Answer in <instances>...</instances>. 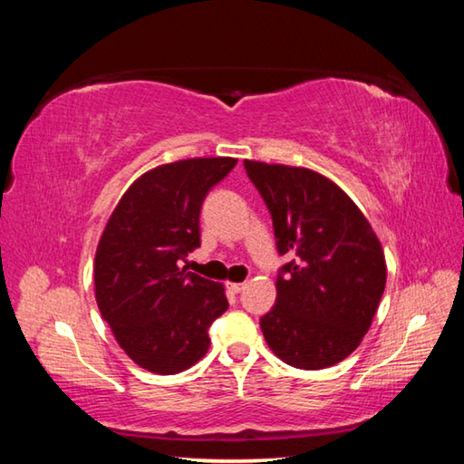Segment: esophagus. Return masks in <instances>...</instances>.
<instances>
[{
  "label": "esophagus",
  "instance_id": "esophagus-1",
  "mask_svg": "<svg viewBox=\"0 0 464 464\" xmlns=\"http://www.w3.org/2000/svg\"><path fill=\"white\" fill-rule=\"evenodd\" d=\"M246 286H247V282H231V285H229V288L233 290V293H241V290L246 288Z\"/></svg>",
  "mask_w": 464,
  "mask_h": 464
}]
</instances>
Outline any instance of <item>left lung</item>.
Instances as JSON below:
<instances>
[{
  "instance_id": "obj_1",
  "label": "left lung",
  "mask_w": 464,
  "mask_h": 464,
  "mask_svg": "<svg viewBox=\"0 0 464 464\" xmlns=\"http://www.w3.org/2000/svg\"><path fill=\"white\" fill-rule=\"evenodd\" d=\"M270 210L280 256L276 304L260 319L282 362L319 371L354 352L387 282L381 241L340 186L307 168L243 161Z\"/></svg>"
}]
</instances>
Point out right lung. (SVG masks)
I'll return each mask as SVG.
<instances>
[{
    "label": "right lung",
    "mask_w": 464,
    "mask_h": 464,
    "mask_svg": "<svg viewBox=\"0 0 464 464\" xmlns=\"http://www.w3.org/2000/svg\"><path fill=\"white\" fill-rule=\"evenodd\" d=\"M231 157L166 163L132 182L102 233L93 285L102 317L130 360L176 374L207 354L208 327L229 307L223 285L188 272L200 247L202 202Z\"/></svg>",
    "instance_id": "add662e5"
}]
</instances>
